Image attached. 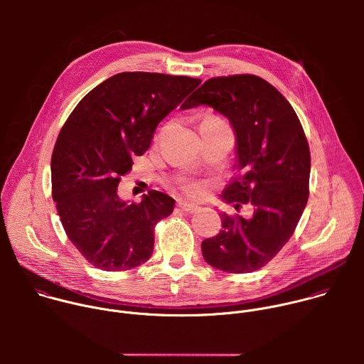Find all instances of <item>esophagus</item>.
I'll use <instances>...</instances> for the list:
<instances>
[{
    "label": "esophagus",
    "mask_w": 364,
    "mask_h": 364,
    "mask_svg": "<svg viewBox=\"0 0 364 364\" xmlns=\"http://www.w3.org/2000/svg\"><path fill=\"white\" fill-rule=\"evenodd\" d=\"M177 204H178V207H180L183 212H187V213H194V212H197L200 209L197 204L187 203V201H183V200H180Z\"/></svg>",
    "instance_id": "esophagus-1"
}]
</instances>
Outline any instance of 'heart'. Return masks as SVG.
<instances>
[{
	"instance_id": "b5f03b06",
	"label": "heart",
	"mask_w": 364,
	"mask_h": 364,
	"mask_svg": "<svg viewBox=\"0 0 364 364\" xmlns=\"http://www.w3.org/2000/svg\"><path fill=\"white\" fill-rule=\"evenodd\" d=\"M203 122H222V121L216 117H205L203 119ZM184 187L190 194H200L203 191V186L198 184V183H186Z\"/></svg>"
}]
</instances>
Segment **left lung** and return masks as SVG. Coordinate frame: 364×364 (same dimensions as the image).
<instances>
[{
  "instance_id": "obj_1",
  "label": "left lung",
  "mask_w": 364,
  "mask_h": 364,
  "mask_svg": "<svg viewBox=\"0 0 364 364\" xmlns=\"http://www.w3.org/2000/svg\"><path fill=\"white\" fill-rule=\"evenodd\" d=\"M205 105L229 119L236 136L237 178L220 194L253 216L220 213L222 230L201 242L216 269L247 274L265 267L292 236L308 201L311 155L291 103L267 80L235 75L205 80L183 109Z\"/></svg>"
}]
</instances>
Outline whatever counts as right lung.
<instances>
[{
    "mask_svg": "<svg viewBox=\"0 0 364 364\" xmlns=\"http://www.w3.org/2000/svg\"><path fill=\"white\" fill-rule=\"evenodd\" d=\"M200 79L148 72L118 73L92 89L63 125L51 155V194L70 242L95 268L128 271L146 262L154 228L174 198L152 190L141 203L118 196L134 155Z\"/></svg>",
    "mask_w": 364,
    "mask_h": 364,
    "instance_id": "right-lung-1",
    "label": "right lung"
}]
</instances>
